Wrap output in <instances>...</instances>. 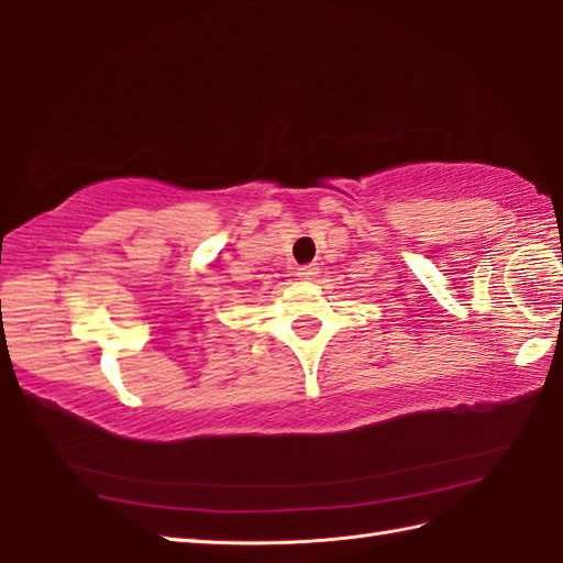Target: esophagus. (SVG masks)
Segmentation results:
<instances>
[{
  "label": "esophagus",
  "instance_id": "esophagus-1",
  "mask_svg": "<svg viewBox=\"0 0 563 563\" xmlns=\"http://www.w3.org/2000/svg\"><path fill=\"white\" fill-rule=\"evenodd\" d=\"M296 277H301V279H313V277H318V269H316V265L298 267V269H296Z\"/></svg>",
  "mask_w": 563,
  "mask_h": 563
}]
</instances>
